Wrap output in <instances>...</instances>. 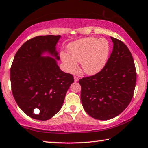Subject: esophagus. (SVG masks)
Listing matches in <instances>:
<instances>
[{
	"mask_svg": "<svg viewBox=\"0 0 148 148\" xmlns=\"http://www.w3.org/2000/svg\"><path fill=\"white\" fill-rule=\"evenodd\" d=\"M74 81L75 82H78L79 81V77H77L76 76H74Z\"/></svg>",
	"mask_w": 148,
	"mask_h": 148,
	"instance_id": "obj_1",
	"label": "esophagus"
}]
</instances>
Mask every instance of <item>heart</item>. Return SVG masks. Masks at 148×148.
Segmentation results:
<instances>
[{
  "instance_id": "heart-1",
  "label": "heart",
  "mask_w": 148,
  "mask_h": 148,
  "mask_svg": "<svg viewBox=\"0 0 148 148\" xmlns=\"http://www.w3.org/2000/svg\"><path fill=\"white\" fill-rule=\"evenodd\" d=\"M110 51L108 40L96 37L79 39L69 45V52L62 51L61 58L65 69L69 72L78 71L79 65L85 73L92 75L97 73L106 65Z\"/></svg>"
}]
</instances>
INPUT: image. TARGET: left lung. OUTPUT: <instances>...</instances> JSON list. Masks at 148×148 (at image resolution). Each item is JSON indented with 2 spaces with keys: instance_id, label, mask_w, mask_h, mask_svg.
Masks as SVG:
<instances>
[{
  "instance_id": "8db88e82",
  "label": "left lung",
  "mask_w": 148,
  "mask_h": 148,
  "mask_svg": "<svg viewBox=\"0 0 148 148\" xmlns=\"http://www.w3.org/2000/svg\"><path fill=\"white\" fill-rule=\"evenodd\" d=\"M113 51L106 64L93 76L79 80L81 101L95 119L108 120L128 106L133 97L136 71L131 51L123 42L111 37Z\"/></svg>"
}]
</instances>
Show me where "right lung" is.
<instances>
[{"label":"right lung","mask_w":148,"mask_h":148,"mask_svg":"<svg viewBox=\"0 0 148 148\" xmlns=\"http://www.w3.org/2000/svg\"><path fill=\"white\" fill-rule=\"evenodd\" d=\"M60 35L38 36L22 45L10 69L12 91L15 101L25 114L46 121L62 106L65 95L74 79L61 71L56 45ZM47 53L56 58L42 56Z\"/></svg>","instance_id":"right-lung-1"}]
</instances>
